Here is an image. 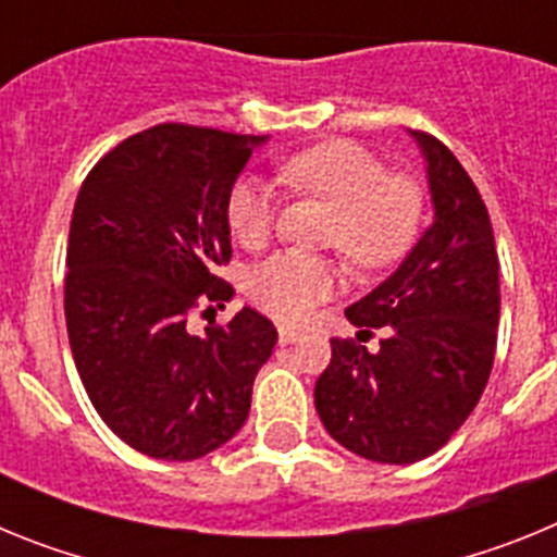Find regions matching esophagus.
I'll return each mask as SVG.
<instances>
[{
    "mask_svg": "<svg viewBox=\"0 0 557 557\" xmlns=\"http://www.w3.org/2000/svg\"><path fill=\"white\" fill-rule=\"evenodd\" d=\"M304 337H307V334L298 332V329H289V326L278 329V343H282V346H293V343H301Z\"/></svg>",
    "mask_w": 557,
    "mask_h": 557,
    "instance_id": "34e87169",
    "label": "esophagus"
}]
</instances>
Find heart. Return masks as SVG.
I'll return each mask as SVG.
<instances>
[{"instance_id": "obj_1", "label": "heart", "mask_w": 557, "mask_h": 557, "mask_svg": "<svg viewBox=\"0 0 557 557\" xmlns=\"http://www.w3.org/2000/svg\"><path fill=\"white\" fill-rule=\"evenodd\" d=\"M282 181L332 206L326 243L359 270L385 268L405 253L421 223L424 198L416 181L387 175L382 159L357 141L332 139L295 152L282 164ZM225 218L239 243L259 248L273 234V191L250 175L234 181ZM337 284V268L329 259L282 250L250 270L248 295L278 321L304 323Z\"/></svg>"}]
</instances>
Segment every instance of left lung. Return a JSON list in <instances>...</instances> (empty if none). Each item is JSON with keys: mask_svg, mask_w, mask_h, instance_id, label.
I'll list each match as a JSON object with an SVG mask.
<instances>
[{"mask_svg": "<svg viewBox=\"0 0 557 557\" xmlns=\"http://www.w3.org/2000/svg\"><path fill=\"white\" fill-rule=\"evenodd\" d=\"M426 161L435 220L391 278L346 309L387 329L371 354L332 339L314 407L339 446L376 462L424 460L460 430L488 385L499 326V259L488 209L455 152L410 131Z\"/></svg>", "mask_w": 557, "mask_h": 557, "instance_id": "left-lung-1", "label": "left lung"}]
</instances>
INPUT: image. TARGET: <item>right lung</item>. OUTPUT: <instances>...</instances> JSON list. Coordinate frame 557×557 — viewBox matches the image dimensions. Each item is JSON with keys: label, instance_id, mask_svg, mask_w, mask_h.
<instances>
[{"label": "right lung", "instance_id": "obj_1", "mask_svg": "<svg viewBox=\"0 0 557 557\" xmlns=\"http://www.w3.org/2000/svg\"><path fill=\"white\" fill-rule=\"evenodd\" d=\"M264 139L164 122L106 152L77 195L69 346L102 421L147 457L198 460L228 444L278 339L250 307L203 337L186 329L191 309L234 295L218 275L231 259L225 200Z\"/></svg>", "mask_w": 557, "mask_h": 557}]
</instances>
